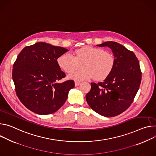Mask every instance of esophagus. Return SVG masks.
I'll use <instances>...</instances> for the list:
<instances>
[{
    "label": "esophagus",
    "mask_w": 156,
    "mask_h": 156,
    "mask_svg": "<svg viewBox=\"0 0 156 156\" xmlns=\"http://www.w3.org/2000/svg\"><path fill=\"white\" fill-rule=\"evenodd\" d=\"M80 83H81V82H80V81H75V87H78V86H79L80 84Z\"/></svg>",
    "instance_id": "34e87169"
}]
</instances>
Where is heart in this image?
<instances>
[{
	"label": "heart",
	"mask_w": 156,
	"mask_h": 156,
	"mask_svg": "<svg viewBox=\"0 0 156 156\" xmlns=\"http://www.w3.org/2000/svg\"><path fill=\"white\" fill-rule=\"evenodd\" d=\"M82 62L83 68L73 73ZM57 63L64 72L70 73L68 75L70 79L84 80L94 78L97 81H103L112 73L115 65V58L111 53L102 48L85 46L75 50L74 55L63 53L58 58Z\"/></svg>",
	"instance_id": "heart-1"
}]
</instances>
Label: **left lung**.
Masks as SVG:
<instances>
[{
  "mask_svg": "<svg viewBox=\"0 0 156 156\" xmlns=\"http://www.w3.org/2000/svg\"><path fill=\"white\" fill-rule=\"evenodd\" d=\"M98 47L110 48L115 58L111 75L98 83H91L86 100L99 115L116 116L126 111L133 103L139 88L142 73L135 54L115 41H106Z\"/></svg>",
  "mask_w": 156,
  "mask_h": 156,
  "instance_id": "obj_1",
  "label": "left lung"
}]
</instances>
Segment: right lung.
<instances>
[{
	"label": "right lung",
	"instance_id": "add662e5",
	"mask_svg": "<svg viewBox=\"0 0 156 156\" xmlns=\"http://www.w3.org/2000/svg\"><path fill=\"white\" fill-rule=\"evenodd\" d=\"M67 49L38 42L25 47L13 64L12 78L16 92L22 103L40 115L58 111L67 100L69 91L75 87L73 80L58 83L65 73L57 59Z\"/></svg>",
	"mask_w": 156,
	"mask_h": 156
}]
</instances>
